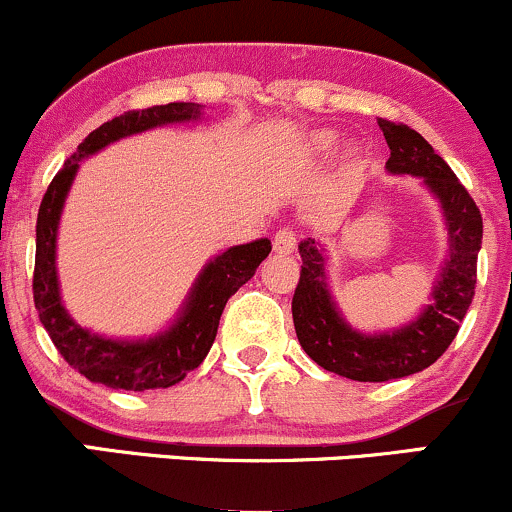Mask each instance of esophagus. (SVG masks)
Segmentation results:
<instances>
[{"label":"esophagus","mask_w":512,"mask_h":512,"mask_svg":"<svg viewBox=\"0 0 512 512\" xmlns=\"http://www.w3.org/2000/svg\"><path fill=\"white\" fill-rule=\"evenodd\" d=\"M296 250V233L291 228H281L274 236V252L276 255H291Z\"/></svg>","instance_id":"esophagus-1"}]
</instances>
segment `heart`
I'll return each instance as SVG.
<instances>
[{
  "label": "heart",
  "mask_w": 512,
  "mask_h": 512,
  "mask_svg": "<svg viewBox=\"0 0 512 512\" xmlns=\"http://www.w3.org/2000/svg\"><path fill=\"white\" fill-rule=\"evenodd\" d=\"M334 146H337V134L330 132V129H322V132L313 134V139H310L308 154L315 158H325L332 154Z\"/></svg>",
  "instance_id": "1"
}]
</instances>
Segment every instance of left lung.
Listing matches in <instances>:
<instances>
[{
	"mask_svg": "<svg viewBox=\"0 0 512 512\" xmlns=\"http://www.w3.org/2000/svg\"><path fill=\"white\" fill-rule=\"evenodd\" d=\"M390 146L385 168L392 175H416L433 192L448 226V260L433 286L431 303L416 320L392 332L354 330L332 301L325 274V245L301 240V279L293 293V325L298 342L317 366L358 383H385L419 373L436 363L452 344L477 286V257L484 223L481 211L448 163L416 129L380 117Z\"/></svg>",
	"mask_w": 512,
	"mask_h": 512,
	"instance_id": "1",
	"label": "left lung"
}]
</instances>
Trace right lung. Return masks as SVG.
<instances>
[{
	"mask_svg": "<svg viewBox=\"0 0 512 512\" xmlns=\"http://www.w3.org/2000/svg\"><path fill=\"white\" fill-rule=\"evenodd\" d=\"M199 115H202V105L197 103H168L144 110H129V113L105 122L76 146L74 154L64 161L60 173L52 178L48 192L40 202L38 226H35L33 301L40 322L64 361L91 383L132 392L158 390V387L180 383L190 370H195L207 358L228 298L245 281L252 279L260 262L272 252V243L267 238H260L245 245H233L216 255L199 272L185 303H182L178 320L168 330L149 339L101 337L74 322L64 308L55 262L57 228H60L64 199L76 178L81 158L93 156L122 137H132V134L161 125H173V122L199 120Z\"/></svg>",
	"mask_w": 512,
	"mask_h": 512,
	"instance_id": "obj_1",
	"label": "right lung"
}]
</instances>
